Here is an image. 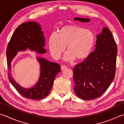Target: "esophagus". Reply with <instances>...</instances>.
Segmentation results:
<instances>
[{
	"instance_id": "obj_1",
	"label": "esophagus",
	"mask_w": 124,
	"mask_h": 124,
	"mask_svg": "<svg viewBox=\"0 0 124 124\" xmlns=\"http://www.w3.org/2000/svg\"><path fill=\"white\" fill-rule=\"evenodd\" d=\"M67 68V67H66V66H62V67H61V70H66V69Z\"/></svg>"
}]
</instances>
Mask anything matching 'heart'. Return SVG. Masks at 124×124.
Masks as SVG:
<instances>
[{"instance_id": "heart-1", "label": "heart", "mask_w": 124, "mask_h": 124, "mask_svg": "<svg viewBox=\"0 0 124 124\" xmlns=\"http://www.w3.org/2000/svg\"><path fill=\"white\" fill-rule=\"evenodd\" d=\"M96 43V36L92 31L83 27L68 25L62 27L59 33H52L49 38V47L51 56L58 59L67 46L66 61H72L87 58Z\"/></svg>"}]
</instances>
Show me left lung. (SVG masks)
Returning <instances> with one entry per match:
<instances>
[{"label":"left lung","mask_w":124,"mask_h":124,"mask_svg":"<svg viewBox=\"0 0 124 124\" xmlns=\"http://www.w3.org/2000/svg\"><path fill=\"white\" fill-rule=\"evenodd\" d=\"M74 20L89 22L90 18L75 17ZM116 43L107 27L97 35L95 50L73 68L74 90L77 96L85 100L100 97L107 90L115 77Z\"/></svg>","instance_id":"obj_1"}]
</instances>
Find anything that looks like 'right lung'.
Masks as SVG:
<instances>
[{"mask_svg": "<svg viewBox=\"0 0 124 124\" xmlns=\"http://www.w3.org/2000/svg\"><path fill=\"white\" fill-rule=\"evenodd\" d=\"M45 44V39L41 25L37 22L29 21L23 23L16 28L8 45L7 60L9 79L18 93L28 99L39 100L49 95L56 75L61 72L60 66L37 56L40 68L38 81L33 87L24 88L11 76V62L18 52L28 49L37 54H44Z\"/></svg>", "mask_w": 124, "mask_h": 124, "instance_id": "1", "label": "right lung"}]
</instances>
